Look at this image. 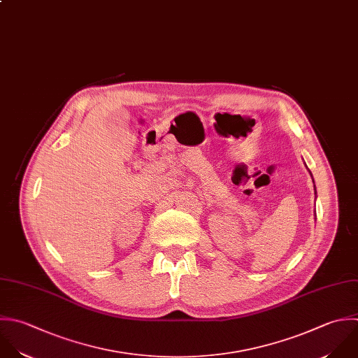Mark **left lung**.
<instances>
[{"mask_svg":"<svg viewBox=\"0 0 358 358\" xmlns=\"http://www.w3.org/2000/svg\"><path fill=\"white\" fill-rule=\"evenodd\" d=\"M315 194H317V192H315Z\"/></svg>","mask_w":358,"mask_h":358,"instance_id":"left-lung-1","label":"left lung"}]
</instances>
